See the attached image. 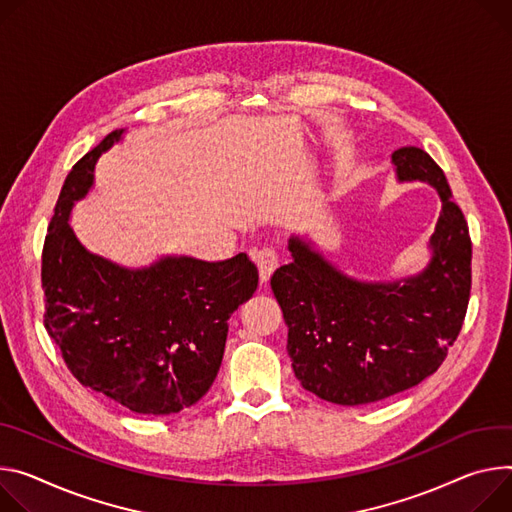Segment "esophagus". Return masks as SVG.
<instances>
[{"label": "esophagus", "mask_w": 512, "mask_h": 512, "mask_svg": "<svg viewBox=\"0 0 512 512\" xmlns=\"http://www.w3.org/2000/svg\"><path fill=\"white\" fill-rule=\"evenodd\" d=\"M253 259H255V263H257V267H259V277H261V282L265 284L269 277H271V273L275 271V267H277V253L271 249V247H263V249H259L255 255H253Z\"/></svg>", "instance_id": "esophagus-1"}]
</instances>
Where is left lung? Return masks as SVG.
<instances>
[{"instance_id": "obj_1", "label": "left lung", "mask_w": 512, "mask_h": 512, "mask_svg": "<svg viewBox=\"0 0 512 512\" xmlns=\"http://www.w3.org/2000/svg\"><path fill=\"white\" fill-rule=\"evenodd\" d=\"M392 163L398 181H427L441 196L425 271L392 284L357 282L292 237V263L271 275L296 378L343 406L384 400L435 374L470 302V230L443 169L418 147L394 151Z\"/></svg>"}]
</instances>
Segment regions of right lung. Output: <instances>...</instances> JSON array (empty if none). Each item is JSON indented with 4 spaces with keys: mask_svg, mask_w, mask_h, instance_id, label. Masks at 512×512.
Segmentation results:
<instances>
[{
    "mask_svg": "<svg viewBox=\"0 0 512 512\" xmlns=\"http://www.w3.org/2000/svg\"><path fill=\"white\" fill-rule=\"evenodd\" d=\"M122 132L83 155L63 183L42 249L44 329L83 386L138 414H173L210 390L226 320L255 294L259 271L245 253L216 263L161 257L128 269L77 241L71 208Z\"/></svg>",
    "mask_w": 512,
    "mask_h": 512,
    "instance_id": "add662e5",
    "label": "right lung"
}]
</instances>
